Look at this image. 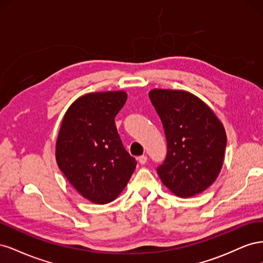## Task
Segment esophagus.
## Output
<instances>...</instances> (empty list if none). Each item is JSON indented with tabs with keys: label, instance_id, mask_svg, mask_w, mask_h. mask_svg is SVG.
Wrapping results in <instances>:
<instances>
[{
	"label": "esophagus",
	"instance_id": "1",
	"mask_svg": "<svg viewBox=\"0 0 263 263\" xmlns=\"http://www.w3.org/2000/svg\"><path fill=\"white\" fill-rule=\"evenodd\" d=\"M138 161H139L140 164H145V163L147 162V156H145V155L140 156V157L138 158Z\"/></svg>",
	"mask_w": 263,
	"mask_h": 263
}]
</instances>
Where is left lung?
I'll return each instance as SVG.
<instances>
[{
    "instance_id": "1",
    "label": "left lung",
    "mask_w": 263,
    "mask_h": 263,
    "mask_svg": "<svg viewBox=\"0 0 263 263\" xmlns=\"http://www.w3.org/2000/svg\"><path fill=\"white\" fill-rule=\"evenodd\" d=\"M149 99L160 117L166 157L157 172L163 184L180 197L203 192L220 172L226 133L213 110L186 91L155 89Z\"/></svg>"
}]
</instances>
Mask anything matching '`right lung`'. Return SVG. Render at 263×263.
Returning a JSON list of instances; mask_svg holds the SVG:
<instances>
[{"label": "right lung", "mask_w": 263, "mask_h": 263, "mask_svg": "<svg viewBox=\"0 0 263 263\" xmlns=\"http://www.w3.org/2000/svg\"><path fill=\"white\" fill-rule=\"evenodd\" d=\"M126 100L124 91L85 94L62 119L55 160L71 185L95 204L114 201L136 169L115 125Z\"/></svg>", "instance_id": "add662e5"}]
</instances>
